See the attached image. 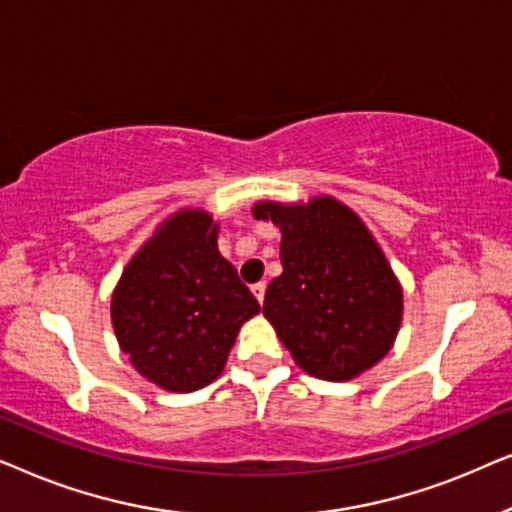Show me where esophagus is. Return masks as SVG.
Segmentation results:
<instances>
[{
  "label": "esophagus",
  "instance_id": "1",
  "mask_svg": "<svg viewBox=\"0 0 512 512\" xmlns=\"http://www.w3.org/2000/svg\"><path fill=\"white\" fill-rule=\"evenodd\" d=\"M265 289H268V286H265V282H258V284L251 286V291H254V296H256V300L261 305H263V300H265Z\"/></svg>",
  "mask_w": 512,
  "mask_h": 512
}]
</instances>
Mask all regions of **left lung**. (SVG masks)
<instances>
[{"label":"left lung","mask_w":512,"mask_h":512,"mask_svg":"<svg viewBox=\"0 0 512 512\" xmlns=\"http://www.w3.org/2000/svg\"><path fill=\"white\" fill-rule=\"evenodd\" d=\"M254 216L282 228L284 272L265 291L263 314L298 366L328 382L375 366L394 345L403 291L359 216L333 198L258 202Z\"/></svg>","instance_id":"1"}]
</instances>
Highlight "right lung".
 <instances>
[{
	"label": "right lung",
	"instance_id": "1",
	"mask_svg": "<svg viewBox=\"0 0 512 512\" xmlns=\"http://www.w3.org/2000/svg\"><path fill=\"white\" fill-rule=\"evenodd\" d=\"M261 312L216 249L205 212H179L137 251L111 300L132 366L167 391H198L221 375L237 331Z\"/></svg>",
	"mask_w": 512,
	"mask_h": 512
}]
</instances>
